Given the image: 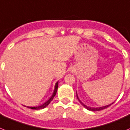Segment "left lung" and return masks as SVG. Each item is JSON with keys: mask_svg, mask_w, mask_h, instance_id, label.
<instances>
[{"mask_svg": "<svg viewBox=\"0 0 130 130\" xmlns=\"http://www.w3.org/2000/svg\"><path fill=\"white\" fill-rule=\"evenodd\" d=\"M77 98L78 100H79V102L81 103V104H82V105H83V107H85L86 109H88V110L89 111H100V110H102V109H105V108H107V107H109L111 104H113V103H111V104H109V105H105V106H103V107H89V106H87V105H85V104H83V103H82L81 101H80V100L79 99V98H78L77 96Z\"/></svg>", "mask_w": 130, "mask_h": 130, "instance_id": "8db88e82", "label": "left lung"}]
</instances>
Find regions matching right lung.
<instances>
[{
    "instance_id": "add662e5",
    "label": "right lung",
    "mask_w": 130,
    "mask_h": 130,
    "mask_svg": "<svg viewBox=\"0 0 130 130\" xmlns=\"http://www.w3.org/2000/svg\"><path fill=\"white\" fill-rule=\"evenodd\" d=\"M57 89H58V82H57L55 84V86L54 92H53L52 96L51 97L50 99H49L48 101H47V102H45V103H43V105H40V106H37V107H29V108H30V109H43V108H45V107H46L47 105H48V104L50 103V102L52 101L53 99V98H54L55 95H56V93H57Z\"/></svg>"
}]
</instances>
